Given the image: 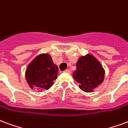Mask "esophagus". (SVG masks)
Listing matches in <instances>:
<instances>
[{"label": "esophagus", "mask_w": 128, "mask_h": 128, "mask_svg": "<svg viewBox=\"0 0 128 128\" xmlns=\"http://www.w3.org/2000/svg\"><path fill=\"white\" fill-rule=\"evenodd\" d=\"M64 72H66V73H70V70H68V69H67V70H64Z\"/></svg>", "instance_id": "1"}]
</instances>
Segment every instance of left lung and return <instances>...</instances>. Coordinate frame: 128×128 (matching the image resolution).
<instances>
[{
    "label": "left lung",
    "mask_w": 128,
    "mask_h": 128,
    "mask_svg": "<svg viewBox=\"0 0 128 128\" xmlns=\"http://www.w3.org/2000/svg\"><path fill=\"white\" fill-rule=\"evenodd\" d=\"M76 69L72 76L79 83V88L85 92H93L104 81L105 70L102 65L93 55L88 54L78 58Z\"/></svg>",
    "instance_id": "obj_1"
}]
</instances>
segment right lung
Returning a JSON list of instances; mask_svg holds the SVG:
<instances>
[{"label": "right lung", "mask_w": 128, "mask_h": 128, "mask_svg": "<svg viewBox=\"0 0 128 128\" xmlns=\"http://www.w3.org/2000/svg\"><path fill=\"white\" fill-rule=\"evenodd\" d=\"M58 66L54 64L48 54H40L34 58L26 68V79L31 89L38 92L49 90L58 77Z\"/></svg>", "instance_id": "right-lung-1"}]
</instances>
